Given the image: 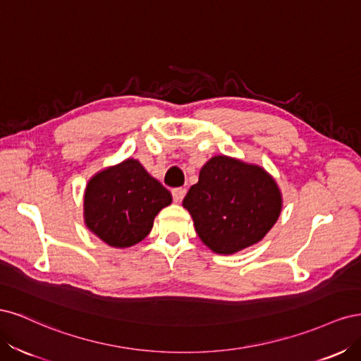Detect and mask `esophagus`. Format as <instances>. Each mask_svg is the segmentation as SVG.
Instances as JSON below:
<instances>
[{"instance_id": "esophagus-1", "label": "esophagus", "mask_w": 361, "mask_h": 361, "mask_svg": "<svg viewBox=\"0 0 361 361\" xmlns=\"http://www.w3.org/2000/svg\"><path fill=\"white\" fill-rule=\"evenodd\" d=\"M171 194H173V200L176 203H180L182 199L185 197V194H187V190H185V188H174L171 191Z\"/></svg>"}]
</instances>
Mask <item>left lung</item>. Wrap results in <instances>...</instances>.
I'll return each mask as SVG.
<instances>
[{"mask_svg": "<svg viewBox=\"0 0 361 361\" xmlns=\"http://www.w3.org/2000/svg\"><path fill=\"white\" fill-rule=\"evenodd\" d=\"M182 204L207 248L235 255L265 238L279 220L283 197L264 167L216 155L202 167Z\"/></svg>", "mask_w": 361, "mask_h": 361, "instance_id": "8db88e82", "label": "left lung"}]
</instances>
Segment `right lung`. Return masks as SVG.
<instances>
[{
    "instance_id": "1",
    "label": "right lung",
    "mask_w": 361,
    "mask_h": 361,
    "mask_svg": "<svg viewBox=\"0 0 361 361\" xmlns=\"http://www.w3.org/2000/svg\"><path fill=\"white\" fill-rule=\"evenodd\" d=\"M167 188L138 159L128 158L102 169L84 191V224L114 248L138 244L150 233L155 216L171 203Z\"/></svg>"
}]
</instances>
